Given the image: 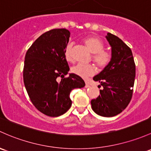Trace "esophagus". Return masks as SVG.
<instances>
[{"instance_id": "obj_1", "label": "esophagus", "mask_w": 151, "mask_h": 151, "mask_svg": "<svg viewBox=\"0 0 151 151\" xmlns=\"http://www.w3.org/2000/svg\"><path fill=\"white\" fill-rule=\"evenodd\" d=\"M90 85H89V83L88 82H85V88H90Z\"/></svg>"}]
</instances>
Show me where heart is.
<instances>
[{
    "instance_id": "b5f03b06",
    "label": "heart",
    "mask_w": 151,
    "mask_h": 151,
    "mask_svg": "<svg viewBox=\"0 0 151 151\" xmlns=\"http://www.w3.org/2000/svg\"><path fill=\"white\" fill-rule=\"evenodd\" d=\"M87 48L93 53V61L99 69L106 68L111 61L112 55L110 52L104 50V44L98 37L94 36H89L82 40ZM72 44L66 45L64 49V57L67 61H72ZM71 71L74 74L80 76L82 78H87L95 74V67L92 64L77 63L71 68Z\"/></svg>"
}]
</instances>
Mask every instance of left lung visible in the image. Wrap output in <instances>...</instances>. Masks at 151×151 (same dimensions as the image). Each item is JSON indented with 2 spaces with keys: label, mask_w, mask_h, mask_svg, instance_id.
<instances>
[{
  "label": "left lung",
  "mask_w": 151,
  "mask_h": 151,
  "mask_svg": "<svg viewBox=\"0 0 151 151\" xmlns=\"http://www.w3.org/2000/svg\"><path fill=\"white\" fill-rule=\"evenodd\" d=\"M108 42L111 47L110 63L93 80L100 83V96L91 101L95 113L105 117L120 114L129 104L133 94L135 63L131 49L120 38L108 33Z\"/></svg>",
  "instance_id": "obj_1"
}]
</instances>
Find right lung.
<instances>
[{
	"label": "right lung",
	"instance_id": "add662e5",
	"mask_svg": "<svg viewBox=\"0 0 151 151\" xmlns=\"http://www.w3.org/2000/svg\"><path fill=\"white\" fill-rule=\"evenodd\" d=\"M70 32L53 29L35 41L25 55L23 79L30 101L38 111L48 116H59L71 106L73 89L85 87L84 80L69 71L64 57Z\"/></svg>",
	"mask_w": 151,
	"mask_h": 151
}]
</instances>
